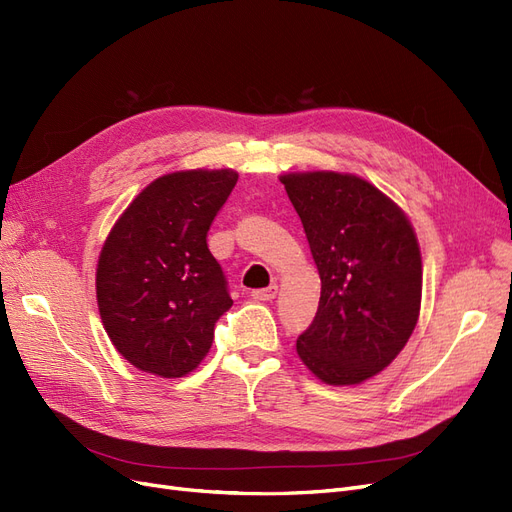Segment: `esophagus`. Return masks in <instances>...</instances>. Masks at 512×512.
<instances>
[{
    "label": "esophagus",
    "mask_w": 512,
    "mask_h": 512,
    "mask_svg": "<svg viewBox=\"0 0 512 512\" xmlns=\"http://www.w3.org/2000/svg\"><path fill=\"white\" fill-rule=\"evenodd\" d=\"M275 296H277V285H269V288L254 290V292H252V298L258 300V302H269V300H273Z\"/></svg>",
    "instance_id": "34e87169"
}]
</instances>
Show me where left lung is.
I'll list each match as a JSON object with an SVG mask.
<instances>
[{
	"label": "left lung",
	"mask_w": 512,
	"mask_h": 512,
	"mask_svg": "<svg viewBox=\"0 0 512 512\" xmlns=\"http://www.w3.org/2000/svg\"><path fill=\"white\" fill-rule=\"evenodd\" d=\"M298 212L321 277L319 309L296 340L325 384H361L391 363L420 315L422 256L397 203L355 174L279 178Z\"/></svg>",
	"instance_id": "1"
}]
</instances>
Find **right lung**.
I'll list each match as a JSON object with an SVG mask.
<instances>
[{
  "label": "right lung",
  "mask_w": 512,
  "mask_h": 512,
  "mask_svg": "<svg viewBox=\"0 0 512 512\" xmlns=\"http://www.w3.org/2000/svg\"><path fill=\"white\" fill-rule=\"evenodd\" d=\"M235 170H182L155 178L117 218L96 267L102 325L119 355L161 378L193 372L233 300L208 250L214 216Z\"/></svg>",
  "instance_id": "right-lung-1"
}]
</instances>
